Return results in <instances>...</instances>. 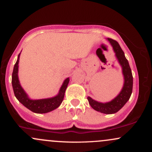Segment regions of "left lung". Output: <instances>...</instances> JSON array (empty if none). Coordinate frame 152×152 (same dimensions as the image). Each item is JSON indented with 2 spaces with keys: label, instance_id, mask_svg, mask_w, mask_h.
Returning <instances> with one entry per match:
<instances>
[{
  "label": "left lung",
  "instance_id": "1",
  "mask_svg": "<svg viewBox=\"0 0 152 152\" xmlns=\"http://www.w3.org/2000/svg\"><path fill=\"white\" fill-rule=\"evenodd\" d=\"M107 39L112 46L116 58L122 68V73L124 78L123 88L117 96L109 102L101 103L94 100L89 96L87 97V99L91 106L94 110L103 114H112L119 111L129 99L133 88V76L128 60L125 57L124 53L119 44L117 41L111 38H107Z\"/></svg>",
  "mask_w": 152,
  "mask_h": 152
}]
</instances>
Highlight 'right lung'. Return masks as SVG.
<instances>
[{
	"label": "right lung",
	"instance_id": "right-lung-1",
	"mask_svg": "<svg viewBox=\"0 0 152 152\" xmlns=\"http://www.w3.org/2000/svg\"><path fill=\"white\" fill-rule=\"evenodd\" d=\"M20 54V53L18 54V59L14 65L13 74H12V86H13L15 96L23 105L36 114H45V113L50 112V111L57 109L64 100L66 89L69 84V78H66L64 80V83L59 90L58 95H56V96L48 99H36V100L31 99L20 86V82H19L18 72Z\"/></svg>",
	"mask_w": 152,
	"mask_h": 152
}]
</instances>
